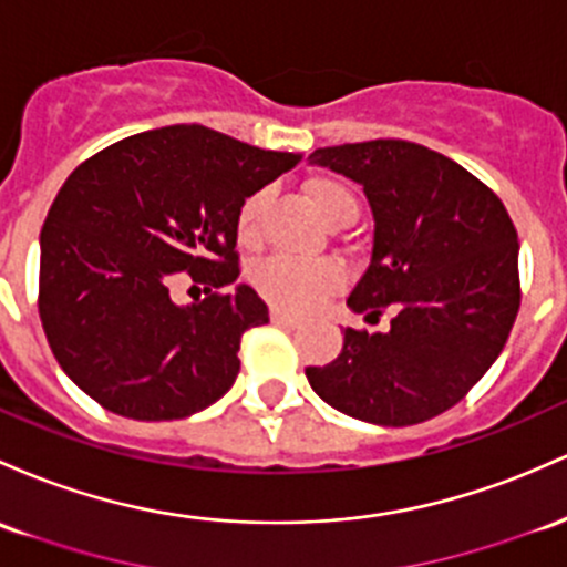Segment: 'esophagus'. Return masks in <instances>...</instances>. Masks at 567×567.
<instances>
[{"mask_svg": "<svg viewBox=\"0 0 567 567\" xmlns=\"http://www.w3.org/2000/svg\"><path fill=\"white\" fill-rule=\"evenodd\" d=\"M271 322H277V326H285V328H298V326H301V317H296V315L285 312V309L274 307L271 309Z\"/></svg>", "mask_w": 567, "mask_h": 567, "instance_id": "obj_1", "label": "esophagus"}]
</instances>
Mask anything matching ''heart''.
Listing matches in <instances>:
<instances>
[{
    "label": "heart",
    "instance_id": "obj_1",
    "mask_svg": "<svg viewBox=\"0 0 567 567\" xmlns=\"http://www.w3.org/2000/svg\"><path fill=\"white\" fill-rule=\"evenodd\" d=\"M307 196L312 202L315 213L326 226L347 223L358 217V198L344 183L336 179H312L307 185ZM266 193L258 190L245 198L236 215V239L241 247H255L260 239V217H264ZM252 288L260 296L269 298L271 303L282 309L303 312L320 301L322 296L331 293L341 285V269L333 260H298L290 255H271V258L258 260L250 271Z\"/></svg>",
    "mask_w": 567,
    "mask_h": 567
}]
</instances>
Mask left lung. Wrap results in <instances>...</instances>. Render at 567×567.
Returning a JSON list of instances; mask_svg holds the SVG:
<instances>
[{
  "mask_svg": "<svg viewBox=\"0 0 567 567\" xmlns=\"http://www.w3.org/2000/svg\"><path fill=\"white\" fill-rule=\"evenodd\" d=\"M317 166L363 185L371 264L347 298L390 331L344 328V347L307 379L354 420L403 427L463 401L501 354L519 312V241L501 198L446 155L406 140L317 147Z\"/></svg>",
  "mask_w": 567,
  "mask_h": 567,
  "instance_id": "left-lung-1",
  "label": "left lung"
}]
</instances>
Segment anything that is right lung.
I'll return each instance as SVG.
<instances>
[{"instance_id": "1", "label": "right lung", "mask_w": 567, "mask_h": 567, "mask_svg": "<svg viewBox=\"0 0 567 567\" xmlns=\"http://www.w3.org/2000/svg\"><path fill=\"white\" fill-rule=\"evenodd\" d=\"M301 161L196 123L153 128L91 155L61 185L40 234V320L64 374L128 420H183L239 374L247 328L269 322L239 277L236 215ZM188 270L208 290L179 308Z\"/></svg>"}]
</instances>
